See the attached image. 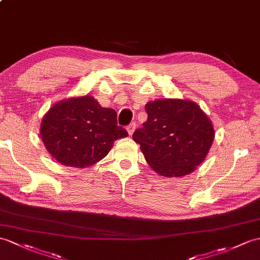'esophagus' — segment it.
<instances>
[{"mask_svg":"<svg viewBox=\"0 0 260 260\" xmlns=\"http://www.w3.org/2000/svg\"><path fill=\"white\" fill-rule=\"evenodd\" d=\"M135 128H136V123L135 122H133V123H131L127 127H126V129H127V133H128V135H132L133 133H134V131H135Z\"/></svg>","mask_w":260,"mask_h":260,"instance_id":"obj_1","label":"esophagus"}]
</instances>
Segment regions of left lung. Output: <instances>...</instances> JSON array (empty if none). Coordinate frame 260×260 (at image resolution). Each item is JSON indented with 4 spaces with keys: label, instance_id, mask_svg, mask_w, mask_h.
Masks as SVG:
<instances>
[{
    "label": "left lung",
    "instance_id": "left-lung-1",
    "mask_svg": "<svg viewBox=\"0 0 260 260\" xmlns=\"http://www.w3.org/2000/svg\"><path fill=\"white\" fill-rule=\"evenodd\" d=\"M147 120L133 134L153 170L165 177H179L196 170L212 146L215 132L196 103L165 99L145 105Z\"/></svg>",
    "mask_w": 260,
    "mask_h": 260
}]
</instances>
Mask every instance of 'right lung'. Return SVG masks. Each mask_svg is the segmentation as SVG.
<instances>
[{
    "instance_id": "right-lung-1",
    "label": "right lung",
    "mask_w": 260,
    "mask_h": 260,
    "mask_svg": "<svg viewBox=\"0 0 260 260\" xmlns=\"http://www.w3.org/2000/svg\"><path fill=\"white\" fill-rule=\"evenodd\" d=\"M116 117L113 108L102 107L90 95L63 100L42 119V142L59 164L85 168L104 158L118 138L128 136Z\"/></svg>"
}]
</instances>
